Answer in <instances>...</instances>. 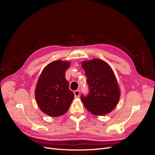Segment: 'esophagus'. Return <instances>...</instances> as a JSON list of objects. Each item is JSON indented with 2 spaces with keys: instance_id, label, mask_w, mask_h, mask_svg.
Segmentation results:
<instances>
[{
  "instance_id": "esophagus-1",
  "label": "esophagus",
  "mask_w": 155,
  "mask_h": 155,
  "mask_svg": "<svg viewBox=\"0 0 155 155\" xmlns=\"http://www.w3.org/2000/svg\"><path fill=\"white\" fill-rule=\"evenodd\" d=\"M74 94L75 97H79V94H80V91H79V90H76L74 92Z\"/></svg>"
}]
</instances>
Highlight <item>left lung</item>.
<instances>
[{
  "label": "left lung",
  "mask_w": 155,
  "mask_h": 155,
  "mask_svg": "<svg viewBox=\"0 0 155 155\" xmlns=\"http://www.w3.org/2000/svg\"><path fill=\"white\" fill-rule=\"evenodd\" d=\"M87 78L89 93L81 96L86 109L92 114L105 115L116 107L120 91L111 67L104 61L94 59L82 62Z\"/></svg>",
  "instance_id": "left-lung-1"
}]
</instances>
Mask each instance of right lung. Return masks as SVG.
<instances>
[{
    "label": "right lung",
    "instance_id": "1",
    "mask_svg": "<svg viewBox=\"0 0 155 155\" xmlns=\"http://www.w3.org/2000/svg\"><path fill=\"white\" fill-rule=\"evenodd\" d=\"M69 61L58 60L49 63L37 81L35 96L37 104L45 114L50 116H61L68 111L74 98L65 78Z\"/></svg>",
    "mask_w": 155,
    "mask_h": 155
}]
</instances>
